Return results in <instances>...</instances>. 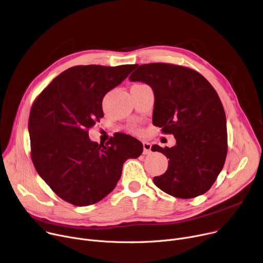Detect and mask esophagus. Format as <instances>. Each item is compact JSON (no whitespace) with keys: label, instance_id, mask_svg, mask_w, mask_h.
Listing matches in <instances>:
<instances>
[{"label":"esophagus","instance_id":"34e87169","mask_svg":"<svg viewBox=\"0 0 263 263\" xmlns=\"http://www.w3.org/2000/svg\"><path fill=\"white\" fill-rule=\"evenodd\" d=\"M151 148H152V144L151 143L146 142V141L143 142V154L144 155H147V154L151 153L152 152Z\"/></svg>","mask_w":263,"mask_h":263}]
</instances>
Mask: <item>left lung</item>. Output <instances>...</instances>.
Segmentation results:
<instances>
[{"label":"left lung","mask_w":263,"mask_h":263,"mask_svg":"<svg viewBox=\"0 0 263 263\" xmlns=\"http://www.w3.org/2000/svg\"><path fill=\"white\" fill-rule=\"evenodd\" d=\"M129 80L152 88L153 125L176 138L172 147L152 146L170 159L155 185L180 199L205 194L227 156L226 115L215 89L198 71L166 63L139 65Z\"/></svg>","instance_id":"1"}]
</instances>
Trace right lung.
<instances>
[{
    "label": "right lung",
    "mask_w": 263,
    "mask_h": 263,
    "mask_svg": "<svg viewBox=\"0 0 263 263\" xmlns=\"http://www.w3.org/2000/svg\"><path fill=\"white\" fill-rule=\"evenodd\" d=\"M136 66H72L32 105L28 124L32 161L62 200L76 206L98 203L115 190L125 161L142 153V143L130 135L121 133L99 144L87 132L104 117L105 95Z\"/></svg>",
    "instance_id": "add662e5"
}]
</instances>
